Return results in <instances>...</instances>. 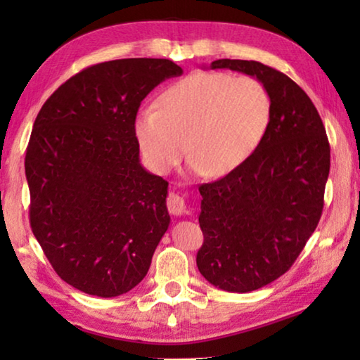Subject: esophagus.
<instances>
[{
    "label": "esophagus",
    "mask_w": 360,
    "mask_h": 360,
    "mask_svg": "<svg viewBox=\"0 0 360 360\" xmlns=\"http://www.w3.org/2000/svg\"><path fill=\"white\" fill-rule=\"evenodd\" d=\"M167 206L168 211L172 212L173 216H184L186 214V202L182 198V195L178 192H172L167 200Z\"/></svg>",
    "instance_id": "1"
}]
</instances>
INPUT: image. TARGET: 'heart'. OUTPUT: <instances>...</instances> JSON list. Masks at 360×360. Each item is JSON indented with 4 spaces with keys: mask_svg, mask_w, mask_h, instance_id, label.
I'll use <instances>...</instances> for the list:
<instances>
[{
    "mask_svg": "<svg viewBox=\"0 0 360 360\" xmlns=\"http://www.w3.org/2000/svg\"><path fill=\"white\" fill-rule=\"evenodd\" d=\"M271 98L252 77L192 72L167 87L158 108L139 109L133 131L152 172L168 174L186 150L191 169L221 178L254 155L271 122Z\"/></svg>",
    "mask_w": 360,
    "mask_h": 360,
    "instance_id": "b5f03b06",
    "label": "heart"
}]
</instances>
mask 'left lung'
I'll return each mask as SVG.
<instances>
[{"instance_id": "1", "label": "left lung", "mask_w": 360, "mask_h": 360, "mask_svg": "<svg viewBox=\"0 0 360 360\" xmlns=\"http://www.w3.org/2000/svg\"><path fill=\"white\" fill-rule=\"evenodd\" d=\"M211 70L252 76L271 98V122L254 155L236 172L200 186L205 241L197 266L227 292H251L294 264L318 227L330 169V146L309 96L283 72L222 58Z\"/></svg>"}]
</instances>
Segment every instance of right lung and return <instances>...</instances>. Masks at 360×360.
I'll return each instance as SVG.
<instances>
[{"mask_svg":"<svg viewBox=\"0 0 360 360\" xmlns=\"http://www.w3.org/2000/svg\"><path fill=\"white\" fill-rule=\"evenodd\" d=\"M167 58L85 68L51 95L27 148L30 224L57 275L89 295L117 297L148 275L169 225L168 182L139 162L133 120Z\"/></svg>","mask_w":360,"mask_h":360,"instance_id":"right-lung-1","label":"right lung"}]
</instances>
